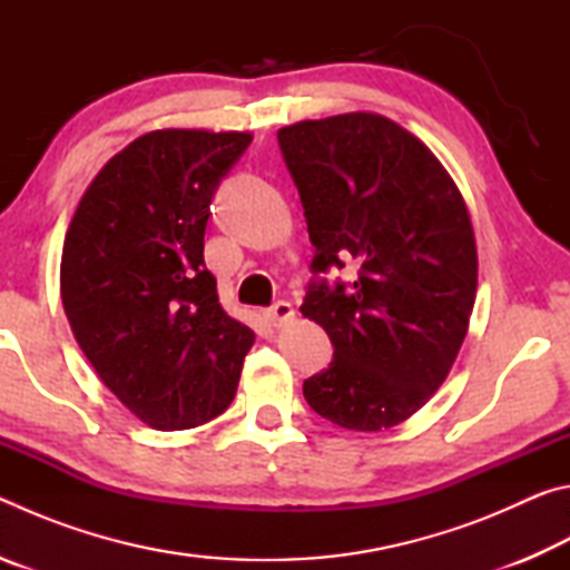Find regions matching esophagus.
Here are the masks:
<instances>
[{"label":"esophagus","instance_id":"34e87169","mask_svg":"<svg viewBox=\"0 0 570 570\" xmlns=\"http://www.w3.org/2000/svg\"><path fill=\"white\" fill-rule=\"evenodd\" d=\"M266 320L274 326H284L294 320V306L288 302H276L272 308H266Z\"/></svg>","mask_w":570,"mask_h":570}]
</instances>
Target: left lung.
Returning a JSON list of instances; mask_svg holds the SVG:
<instances>
[{
	"label": "left lung",
	"instance_id": "obj_1",
	"mask_svg": "<svg viewBox=\"0 0 570 570\" xmlns=\"http://www.w3.org/2000/svg\"><path fill=\"white\" fill-rule=\"evenodd\" d=\"M278 146L312 272L356 268L354 284H308L302 314L330 334L334 360L304 397L340 428H394L438 392L468 334L478 248L465 200L432 150L377 112L286 125Z\"/></svg>",
	"mask_w": 570,
	"mask_h": 570
}]
</instances>
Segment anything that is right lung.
Here are the masks:
<instances>
[{
	"label": "right lung",
	"instance_id": "1",
	"mask_svg": "<svg viewBox=\"0 0 570 570\" xmlns=\"http://www.w3.org/2000/svg\"><path fill=\"white\" fill-rule=\"evenodd\" d=\"M248 142L238 130L140 135L105 163L67 228L60 294L75 340L156 430L218 417L254 344L204 262L210 198Z\"/></svg>",
	"mask_w": 570,
	"mask_h": 570
}]
</instances>
